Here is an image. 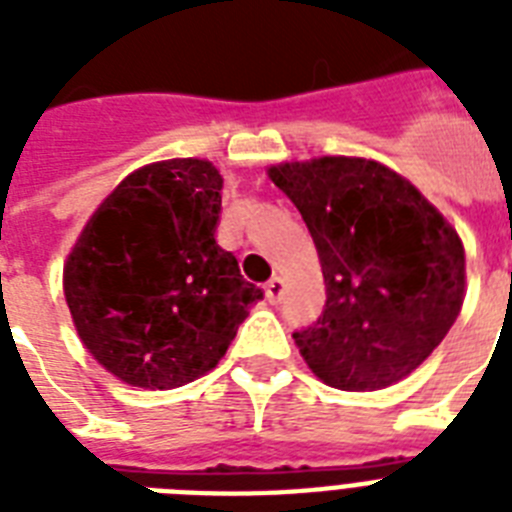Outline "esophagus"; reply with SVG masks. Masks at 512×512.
I'll use <instances>...</instances> for the list:
<instances>
[{
	"mask_svg": "<svg viewBox=\"0 0 512 512\" xmlns=\"http://www.w3.org/2000/svg\"><path fill=\"white\" fill-rule=\"evenodd\" d=\"M265 297H268V303H281V297H284V281L279 276H273L268 284H265Z\"/></svg>",
	"mask_w": 512,
	"mask_h": 512,
	"instance_id": "obj_1",
	"label": "esophagus"
}]
</instances>
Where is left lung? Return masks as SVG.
Segmentation results:
<instances>
[{
    "instance_id": "8db88e82",
    "label": "left lung",
    "mask_w": 512,
    "mask_h": 512,
    "mask_svg": "<svg viewBox=\"0 0 512 512\" xmlns=\"http://www.w3.org/2000/svg\"><path fill=\"white\" fill-rule=\"evenodd\" d=\"M313 236L327 303L292 332L313 374L340 390L404 380L438 348L465 297V249L409 180L324 156L268 170Z\"/></svg>"
}]
</instances>
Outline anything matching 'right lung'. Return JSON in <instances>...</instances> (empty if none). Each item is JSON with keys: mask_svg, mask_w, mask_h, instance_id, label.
Listing matches in <instances>:
<instances>
[{"mask_svg": "<svg viewBox=\"0 0 512 512\" xmlns=\"http://www.w3.org/2000/svg\"><path fill=\"white\" fill-rule=\"evenodd\" d=\"M220 188L204 159L148 164L116 185L68 255L76 332L119 380L151 390L193 382L263 300L215 241Z\"/></svg>", "mask_w": 512, "mask_h": 512, "instance_id": "right-lung-1", "label": "right lung"}]
</instances>
